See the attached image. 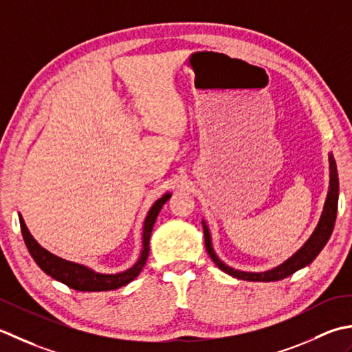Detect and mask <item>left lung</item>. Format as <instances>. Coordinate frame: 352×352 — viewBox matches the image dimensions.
<instances>
[{
	"label": "left lung",
	"instance_id": "1",
	"mask_svg": "<svg viewBox=\"0 0 352 352\" xmlns=\"http://www.w3.org/2000/svg\"><path fill=\"white\" fill-rule=\"evenodd\" d=\"M328 162H329V185H328V195L325 199L324 210H322L320 219L318 221V226L314 228L313 234L310 235L302 246H300L295 254L287 258L284 263L279 264V266L264 270V272H245L239 270L234 267H229L228 264L220 260L216 250L212 248V240H211V232L210 228H208L206 221L202 220L204 226V235H205V248L210 254L211 260L216 263V266L223 270L225 274L231 275L234 278L243 279V281H258V283H270V281H279V279H284L295 274V272L304 269L308 266L314 258H316L320 250L325 248L327 241L331 236L333 228L336 223V216H337V202H339V176H337V167L334 156L328 153Z\"/></svg>",
	"mask_w": 352,
	"mask_h": 352
}]
</instances>
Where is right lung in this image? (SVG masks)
<instances>
[{
    "mask_svg": "<svg viewBox=\"0 0 352 352\" xmlns=\"http://www.w3.org/2000/svg\"><path fill=\"white\" fill-rule=\"evenodd\" d=\"M170 197L171 192L167 191L166 195L157 199L156 202L150 206V210L144 219V223H142V248L138 260H136L132 267H129L123 272H117V274H102V272H96L94 269L85 266V264L68 261L65 258H60L52 252H48L47 249L42 248L39 243L33 239V235L28 231L23 216L18 214L21 232H23L25 246L36 264H38L48 276L54 278L56 281H60L62 284L68 285L69 289H74L78 292L117 290L120 287L133 281V279L140 275L142 267H144L150 250V234H152L153 225L157 214L162 210V205L166 204Z\"/></svg>",
    "mask_w": 352,
    "mask_h": 352,
    "instance_id": "add662e5",
    "label": "right lung"
}]
</instances>
